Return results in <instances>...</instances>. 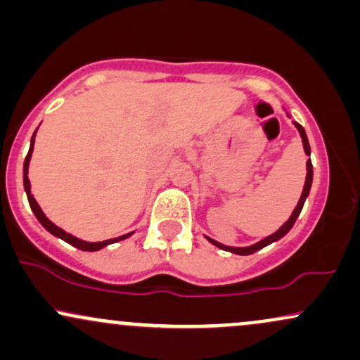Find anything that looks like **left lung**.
I'll return each instance as SVG.
<instances>
[{"mask_svg":"<svg viewBox=\"0 0 360 360\" xmlns=\"http://www.w3.org/2000/svg\"><path fill=\"white\" fill-rule=\"evenodd\" d=\"M295 127L298 128V131H300V135H301V139H303V147H304V154L307 155H309V142H308V137H307V131H304V128L300 125V123H296L295 122ZM311 181H313V166H311V160H307V181H304V188H303V193H301V198H300V201H298V205H296V208H295V212L291 213V217H289V220L284 223L283 226H281V229L278 230V232H274L272 235H269V237H266L264 238V240H260V242H257V243H254V245H250V247H226V245H223V243H218L217 240H213V238H210V237H206L208 238L210 242L213 243V245H217L218 249H221V250H229V252H233V254H238V255H250V254H254V252H257V250H260V249H264V247L266 245H269V243H272V242H276V240H279V238H283L284 235H286L289 230L292 229V225H295V221H296V218L300 217V213H301V208H303V205H304V200H307V196L309 194V188H311Z\"/></svg>","mask_w":360,"mask_h":360,"instance_id":"8db88e82","label":"left lung"}]
</instances>
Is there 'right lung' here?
<instances>
[{"label":"right lung","instance_id":"add662e5","mask_svg":"<svg viewBox=\"0 0 360 360\" xmlns=\"http://www.w3.org/2000/svg\"><path fill=\"white\" fill-rule=\"evenodd\" d=\"M35 134H37V130L34 131V135H32V140H30V148H28V154H27V157H25V162H23V186H25V191H27V198H28V203H30L32 212L35 213L37 220H39L40 223H42L44 229L47 230V232H51L52 235H56V237L62 238V240H64V242L71 243L72 247H77V249H81V250H89V252L100 250V249H103V247L110 245V243H115V242H118V240H123V238L130 237V235L134 233V232H130V233H127V235H122V237H118V238H110V240H103V242H84V240H81V238L74 237V235H71V233L64 232V230L59 229V226H57V225H53V223H52L51 220H49L47 217H45L42 210H40L39 203H37V201H35V198L32 196V191H30V181H28V176H27V174H28V164H30L32 152H34Z\"/></svg>","mask_w":360,"mask_h":360}]
</instances>
